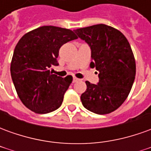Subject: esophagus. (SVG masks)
Returning <instances> with one entry per match:
<instances>
[{"mask_svg":"<svg viewBox=\"0 0 151 151\" xmlns=\"http://www.w3.org/2000/svg\"><path fill=\"white\" fill-rule=\"evenodd\" d=\"M79 80H80V79L77 78L76 77H73V83L76 82H78V81H79Z\"/></svg>","mask_w":151,"mask_h":151,"instance_id":"esophagus-1","label":"esophagus"}]
</instances>
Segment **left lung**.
Segmentation results:
<instances>
[{
	"mask_svg": "<svg viewBox=\"0 0 151 151\" xmlns=\"http://www.w3.org/2000/svg\"><path fill=\"white\" fill-rule=\"evenodd\" d=\"M73 31L91 47L90 67L99 73L97 84L86 82L82 105L94 113H110L126 99L135 79L136 63L129 43L120 31L104 24Z\"/></svg>",
	"mask_w": 151,
	"mask_h": 151,
	"instance_id": "obj_1",
	"label": "left lung"
}]
</instances>
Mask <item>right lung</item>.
Here are the masks:
<instances>
[{
    "label": "right lung",
    "mask_w": 151,
    "mask_h": 151,
    "mask_svg": "<svg viewBox=\"0 0 151 151\" xmlns=\"http://www.w3.org/2000/svg\"><path fill=\"white\" fill-rule=\"evenodd\" d=\"M76 39L71 30L43 26L25 34L17 43L11 78L19 99L32 111L46 114L60 107L73 78L52 74L50 68L59 65L60 47Z\"/></svg>",
    "instance_id": "add662e5"
}]
</instances>
